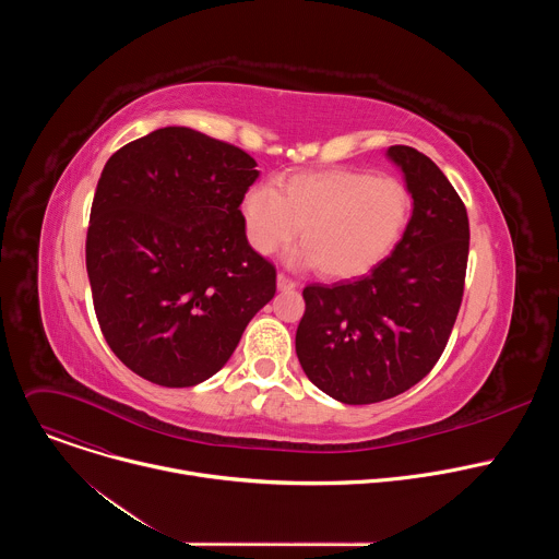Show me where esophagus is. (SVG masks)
<instances>
[{
	"instance_id": "esophagus-1",
	"label": "esophagus",
	"mask_w": 559,
	"mask_h": 559,
	"mask_svg": "<svg viewBox=\"0 0 559 559\" xmlns=\"http://www.w3.org/2000/svg\"><path fill=\"white\" fill-rule=\"evenodd\" d=\"M276 285H278V289H281V292H289V289H296V287H298V283H296V281H292V278H287L285 274H278Z\"/></svg>"
}]
</instances>
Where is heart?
<instances>
[{
    "instance_id": "1",
    "label": "heart",
    "mask_w": 559,
    "mask_h": 559,
    "mask_svg": "<svg viewBox=\"0 0 559 559\" xmlns=\"http://www.w3.org/2000/svg\"><path fill=\"white\" fill-rule=\"evenodd\" d=\"M409 210V192L397 179L341 168L298 173L278 190L259 183L241 203L259 254L287 248L300 229L302 248L292 261L316 265L328 278H354L378 265L401 238Z\"/></svg>"
}]
</instances>
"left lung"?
Returning <instances> with one entry per match:
<instances>
[{
	"mask_svg": "<svg viewBox=\"0 0 559 559\" xmlns=\"http://www.w3.org/2000/svg\"><path fill=\"white\" fill-rule=\"evenodd\" d=\"M414 212L401 241L369 274L307 285L296 356L334 401L371 405L420 382L442 356L462 302L468 216L431 158L391 145Z\"/></svg>",
	"mask_w": 559,
	"mask_h": 559,
	"instance_id": "left-lung-1",
	"label": "left lung"
}]
</instances>
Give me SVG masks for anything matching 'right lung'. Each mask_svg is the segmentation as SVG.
<instances>
[{
	"label": "right lung",
	"instance_id": "add662e5",
	"mask_svg": "<svg viewBox=\"0 0 559 559\" xmlns=\"http://www.w3.org/2000/svg\"><path fill=\"white\" fill-rule=\"evenodd\" d=\"M241 147L183 126L117 150L97 183L86 270L115 356L162 386H194L276 294L241 203L259 179Z\"/></svg>",
	"mask_w": 559,
	"mask_h": 559
}]
</instances>
